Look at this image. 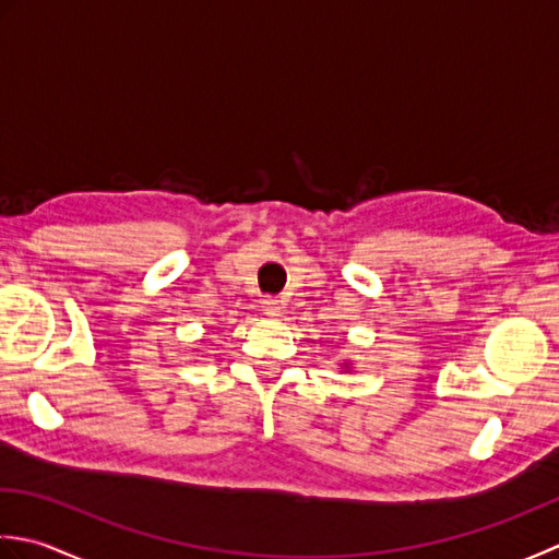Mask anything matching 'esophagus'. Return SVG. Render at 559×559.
<instances>
[{
  "label": "esophagus",
  "instance_id": "1",
  "mask_svg": "<svg viewBox=\"0 0 559 559\" xmlns=\"http://www.w3.org/2000/svg\"><path fill=\"white\" fill-rule=\"evenodd\" d=\"M263 313L270 318H277L282 313V301L277 296H267V299H263Z\"/></svg>",
  "mask_w": 559,
  "mask_h": 559
}]
</instances>
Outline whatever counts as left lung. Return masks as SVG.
I'll use <instances>...</instances> for the list:
<instances>
[{
  "mask_svg": "<svg viewBox=\"0 0 559 559\" xmlns=\"http://www.w3.org/2000/svg\"><path fill=\"white\" fill-rule=\"evenodd\" d=\"M345 367H347V364H345Z\"/></svg>",
  "mask_w": 559,
  "mask_h": 559,
  "instance_id": "obj_1",
  "label": "left lung"
}]
</instances>
